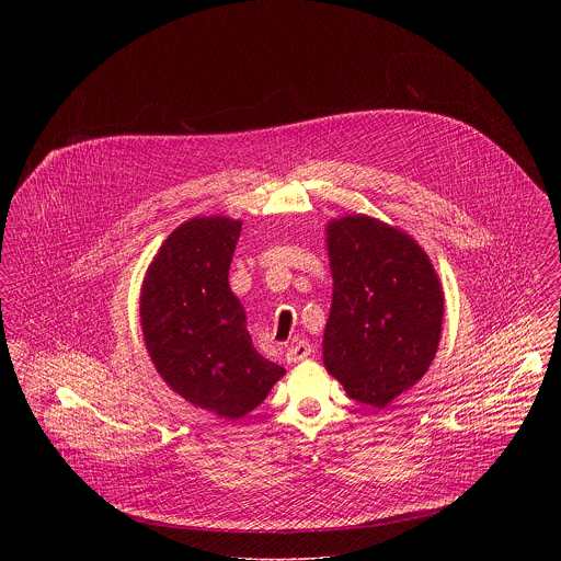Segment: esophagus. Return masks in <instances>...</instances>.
<instances>
[{
	"instance_id": "1",
	"label": "esophagus",
	"mask_w": 561,
	"mask_h": 561,
	"mask_svg": "<svg viewBox=\"0 0 561 561\" xmlns=\"http://www.w3.org/2000/svg\"><path fill=\"white\" fill-rule=\"evenodd\" d=\"M311 345L307 343V341H298L296 345H291L289 350H287V354H285V358H287V363H300V360H305L307 356H311Z\"/></svg>"
}]
</instances>
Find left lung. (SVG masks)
<instances>
[{
	"label": "left lung",
	"instance_id": "1",
	"mask_svg": "<svg viewBox=\"0 0 561 561\" xmlns=\"http://www.w3.org/2000/svg\"><path fill=\"white\" fill-rule=\"evenodd\" d=\"M332 305L323 365L352 400L385 408L430 369L445 296L423 248L369 216L328 222Z\"/></svg>",
	"mask_w": 561,
	"mask_h": 561
}]
</instances>
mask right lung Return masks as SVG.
Wrapping results in <instances>:
<instances>
[{"instance_id": "obj_1", "label": "right lung", "mask_w": 561, "mask_h": 561, "mask_svg": "<svg viewBox=\"0 0 561 561\" xmlns=\"http://www.w3.org/2000/svg\"><path fill=\"white\" fill-rule=\"evenodd\" d=\"M241 222L192 218L161 243L140 294L149 356L181 398L227 421L252 412L285 369L263 358L229 285Z\"/></svg>"}]
</instances>
